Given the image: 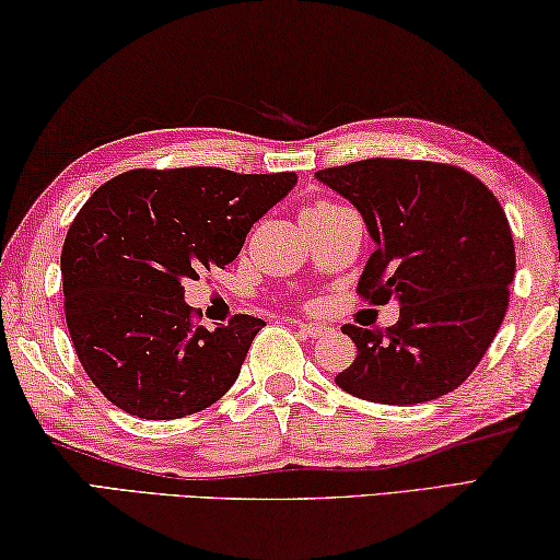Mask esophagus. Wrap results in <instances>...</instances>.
<instances>
[{
  "label": "esophagus",
  "instance_id": "1",
  "mask_svg": "<svg viewBox=\"0 0 560 560\" xmlns=\"http://www.w3.org/2000/svg\"><path fill=\"white\" fill-rule=\"evenodd\" d=\"M299 328L304 331L306 336H312V339H318V336L328 334V326L324 324H308V322H299Z\"/></svg>",
  "mask_w": 560,
  "mask_h": 560
}]
</instances>
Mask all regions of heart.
Wrapping results in <instances>:
<instances>
[{
    "label": "heart",
    "instance_id": "obj_1",
    "mask_svg": "<svg viewBox=\"0 0 560 560\" xmlns=\"http://www.w3.org/2000/svg\"><path fill=\"white\" fill-rule=\"evenodd\" d=\"M336 211H343L341 203H334V201H316L312 209L306 211V214H336Z\"/></svg>",
    "mask_w": 560,
    "mask_h": 560
}]
</instances>
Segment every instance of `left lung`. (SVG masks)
Listing matches in <instances>:
<instances>
[{
    "label": "left lung",
    "mask_w": 560,
    "mask_h": 560,
    "mask_svg": "<svg viewBox=\"0 0 560 560\" xmlns=\"http://www.w3.org/2000/svg\"><path fill=\"white\" fill-rule=\"evenodd\" d=\"M361 211L376 252L359 296L401 304L388 328L341 326L357 359L336 376L363 401L411 406L471 376L509 308L516 248L505 211L483 182L454 164L363 159L316 172Z\"/></svg>",
    "instance_id": "1"
}]
</instances>
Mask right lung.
<instances>
[{
  "label": "right lung",
  "mask_w": 560,
  "mask_h": 560,
  "mask_svg": "<svg viewBox=\"0 0 560 560\" xmlns=\"http://www.w3.org/2000/svg\"><path fill=\"white\" fill-rule=\"evenodd\" d=\"M296 184L294 172L131 168L79 209L61 248L65 314L92 384L121 411L182 419L219 401L266 326L234 314L203 328L184 283L224 269Z\"/></svg>",
  "instance_id": "right-lung-1"
}]
</instances>
